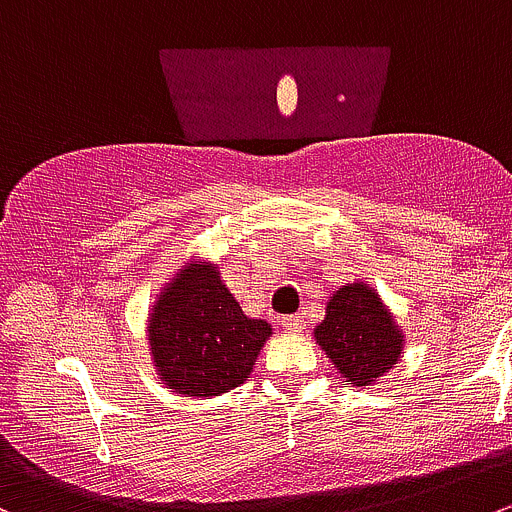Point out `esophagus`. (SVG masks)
<instances>
[{
  "instance_id": "obj_1",
  "label": "esophagus",
  "mask_w": 512,
  "mask_h": 512,
  "mask_svg": "<svg viewBox=\"0 0 512 512\" xmlns=\"http://www.w3.org/2000/svg\"><path fill=\"white\" fill-rule=\"evenodd\" d=\"M281 324H284V329L286 332H291V334H299V332H304L306 329V321H304V316H284V319H281Z\"/></svg>"
}]
</instances>
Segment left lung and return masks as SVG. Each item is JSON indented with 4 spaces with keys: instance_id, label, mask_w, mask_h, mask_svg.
Masks as SVG:
<instances>
[{
    "instance_id": "8db88e82",
    "label": "left lung",
    "mask_w": 512,
    "mask_h": 512,
    "mask_svg": "<svg viewBox=\"0 0 512 512\" xmlns=\"http://www.w3.org/2000/svg\"><path fill=\"white\" fill-rule=\"evenodd\" d=\"M314 342L352 387H374L405 354V332L367 281H352L326 301Z\"/></svg>"
}]
</instances>
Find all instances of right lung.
Masks as SVG:
<instances>
[{
	"label": "right lung",
	"instance_id": "add662e5",
	"mask_svg": "<svg viewBox=\"0 0 512 512\" xmlns=\"http://www.w3.org/2000/svg\"><path fill=\"white\" fill-rule=\"evenodd\" d=\"M271 334L269 321L246 316L223 284L218 264L201 253H193L160 286L145 326L160 384L191 399L241 387Z\"/></svg>",
	"mask_w": 512,
	"mask_h": 512
}]
</instances>
